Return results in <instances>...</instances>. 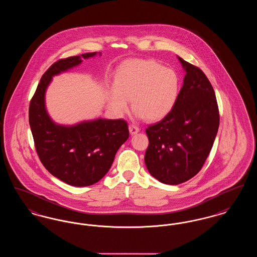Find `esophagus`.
Masks as SVG:
<instances>
[{
    "label": "esophagus",
    "instance_id": "obj_1",
    "mask_svg": "<svg viewBox=\"0 0 257 257\" xmlns=\"http://www.w3.org/2000/svg\"><path fill=\"white\" fill-rule=\"evenodd\" d=\"M129 131H130L131 135L137 134L140 131V128L138 126L134 125V124H130L129 125Z\"/></svg>",
    "mask_w": 257,
    "mask_h": 257
}]
</instances>
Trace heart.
I'll list each match as a JSON object with an SVG mask.
<instances>
[{"mask_svg": "<svg viewBox=\"0 0 257 257\" xmlns=\"http://www.w3.org/2000/svg\"><path fill=\"white\" fill-rule=\"evenodd\" d=\"M179 93L177 74L153 60L135 59L120 65L110 88V108L118 114L129 110L139 118L157 121L173 109Z\"/></svg>", "mask_w": 257, "mask_h": 257, "instance_id": "heart-1", "label": "heart"}]
</instances>
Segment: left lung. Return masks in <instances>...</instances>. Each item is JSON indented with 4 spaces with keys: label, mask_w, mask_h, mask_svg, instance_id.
<instances>
[{
    "label": "left lung",
    "mask_w": 257,
    "mask_h": 257,
    "mask_svg": "<svg viewBox=\"0 0 257 257\" xmlns=\"http://www.w3.org/2000/svg\"><path fill=\"white\" fill-rule=\"evenodd\" d=\"M178 60L186 75L176 103L168 115L146 130L147 170L169 185L186 182L201 170L220 125L216 94L206 75L197 66Z\"/></svg>",
    "instance_id": "left-lung-1"
}]
</instances>
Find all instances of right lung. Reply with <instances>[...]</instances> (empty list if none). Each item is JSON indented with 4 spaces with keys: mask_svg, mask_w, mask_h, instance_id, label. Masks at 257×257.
Segmentation results:
<instances>
[{
    "mask_svg": "<svg viewBox=\"0 0 257 257\" xmlns=\"http://www.w3.org/2000/svg\"><path fill=\"white\" fill-rule=\"evenodd\" d=\"M96 52L61 59L42 75L30 102L29 122L37 155L45 169L64 183L84 187L96 183L110 170L115 153L129 138L124 119L98 118L62 126L52 121L45 91L52 77L80 64Z\"/></svg>",
    "mask_w": 257,
    "mask_h": 257,
    "instance_id": "obj_1",
    "label": "right lung"
}]
</instances>
